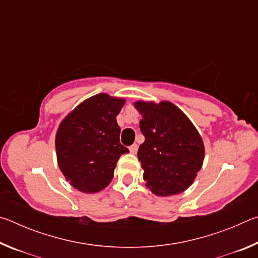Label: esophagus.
<instances>
[{
	"mask_svg": "<svg viewBox=\"0 0 258 258\" xmlns=\"http://www.w3.org/2000/svg\"><path fill=\"white\" fill-rule=\"evenodd\" d=\"M137 151H138V145H137V143H133V145L130 147V152H131V154L135 155V154H137Z\"/></svg>",
	"mask_w": 258,
	"mask_h": 258,
	"instance_id": "esophagus-1",
	"label": "esophagus"
}]
</instances>
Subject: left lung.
<instances>
[{
    "label": "left lung",
    "mask_w": 258,
    "mask_h": 258,
    "mask_svg": "<svg viewBox=\"0 0 258 258\" xmlns=\"http://www.w3.org/2000/svg\"><path fill=\"white\" fill-rule=\"evenodd\" d=\"M134 106L142 115L140 130L146 139L138 151L146 186L161 197L181 194L192 184L203 166L202 137L171 102L138 101Z\"/></svg>",
    "instance_id": "obj_1"
}]
</instances>
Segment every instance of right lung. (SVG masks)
<instances>
[{"label": "right lung", "mask_w": 258, "mask_h": 258, "mask_svg": "<svg viewBox=\"0 0 258 258\" xmlns=\"http://www.w3.org/2000/svg\"><path fill=\"white\" fill-rule=\"evenodd\" d=\"M124 99L100 93L85 100L64 118L55 137L56 158L67 181L85 194L104 189L119 157L128 149L119 141L116 116Z\"/></svg>", "instance_id": "add662e5"}]
</instances>
